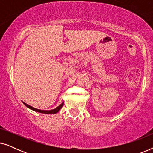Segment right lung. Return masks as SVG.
<instances>
[{
	"instance_id": "right-lung-1",
	"label": "right lung",
	"mask_w": 153,
	"mask_h": 153,
	"mask_svg": "<svg viewBox=\"0 0 153 153\" xmlns=\"http://www.w3.org/2000/svg\"><path fill=\"white\" fill-rule=\"evenodd\" d=\"M23 103L24 104V105L27 106V107L30 108V109H32L33 111H37V112H39V113H42V114H56V113H58L59 111L60 108L62 107V106H63V102L60 104V106H58L57 108H54L53 110H50V111H45V110H39V109H37V108H35L34 107H33V106H31L30 105H28V104H27L26 103H24V102H23Z\"/></svg>"
}]
</instances>
